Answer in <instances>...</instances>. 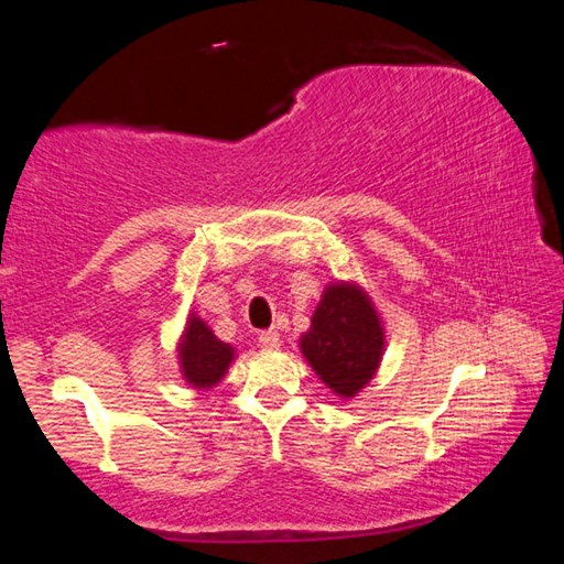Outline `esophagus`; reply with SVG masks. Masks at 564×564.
<instances>
[{"mask_svg": "<svg viewBox=\"0 0 564 564\" xmlns=\"http://www.w3.org/2000/svg\"><path fill=\"white\" fill-rule=\"evenodd\" d=\"M259 346L261 348H269V350H273V348H279L281 346V333L279 330H261L259 333Z\"/></svg>", "mask_w": 564, "mask_h": 564, "instance_id": "obj_1", "label": "esophagus"}]
</instances>
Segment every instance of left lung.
<instances>
[{
  "label": "left lung",
  "instance_id": "1",
  "mask_svg": "<svg viewBox=\"0 0 564 564\" xmlns=\"http://www.w3.org/2000/svg\"><path fill=\"white\" fill-rule=\"evenodd\" d=\"M301 352L338 398H356L378 373L386 330L370 295L356 281L326 285L301 336Z\"/></svg>",
  "mask_w": 564,
  "mask_h": 564
}]
</instances>
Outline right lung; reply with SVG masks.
<instances>
[{
    "label": "right lung",
    "instance_id": "right-lung-1",
    "mask_svg": "<svg viewBox=\"0 0 564 564\" xmlns=\"http://www.w3.org/2000/svg\"><path fill=\"white\" fill-rule=\"evenodd\" d=\"M178 368L194 390H212L221 383L236 358L234 346L218 340L204 318L188 313L186 328L178 338Z\"/></svg>",
    "mask_w": 564,
    "mask_h": 564
}]
</instances>
